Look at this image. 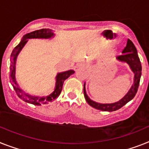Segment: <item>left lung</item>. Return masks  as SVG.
<instances>
[{"label": "left lung", "instance_id": "left-lung-1", "mask_svg": "<svg viewBox=\"0 0 149 149\" xmlns=\"http://www.w3.org/2000/svg\"><path fill=\"white\" fill-rule=\"evenodd\" d=\"M122 53L123 55L116 57V60L122 63L128 64V65L130 66V69L132 70V72L134 74L132 85L131 86V88L129 90V91L126 93V95L123 98H121L119 101L112 103V104H100V103H97V102H95L92 100L91 99H90V97L87 94V92H86V83H84V97L88 102V104L90 106H91L92 107L102 110V111H115V110H117L123 107L125 104H126L128 102H130L131 100L133 99L134 97L136 96L137 91H138L139 85L140 78L142 75V65L140 62L136 46L134 45V44L130 39H128L126 46L123 50Z\"/></svg>", "mask_w": 149, "mask_h": 149}]
</instances>
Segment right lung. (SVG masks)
Masks as SVG:
<instances>
[{
	"label": "right lung",
	"mask_w": 149,
	"mask_h": 149,
	"mask_svg": "<svg viewBox=\"0 0 149 149\" xmlns=\"http://www.w3.org/2000/svg\"><path fill=\"white\" fill-rule=\"evenodd\" d=\"M55 34L52 31V29H42L39 30L31 32V33H27L23 36L21 41L18 45L16 46L13 50L12 51V53L10 55V83L13 86V89L17 93V96L19 97L23 101L28 104H31L36 106H39L41 104H47L49 102L56 99V98L60 95L61 90H62V86H63L64 81L67 78L74 73L73 70H68L66 72H59L57 74L55 77V87L54 89V91L48 96H43V97H39V96H34L29 94L25 91H23L19 85L18 84L16 79V61L19 52L23 49V48L25 46L28 40L30 39H52L55 37Z\"/></svg>",
	"instance_id": "right-lung-1"
}]
</instances>
